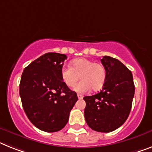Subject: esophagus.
Returning a JSON list of instances; mask_svg holds the SVG:
<instances>
[{"mask_svg":"<svg viewBox=\"0 0 152 152\" xmlns=\"http://www.w3.org/2000/svg\"><path fill=\"white\" fill-rule=\"evenodd\" d=\"M77 98H78L79 99H83V96H82V95H80V94H77Z\"/></svg>","mask_w":152,"mask_h":152,"instance_id":"esophagus-1","label":"esophagus"}]
</instances>
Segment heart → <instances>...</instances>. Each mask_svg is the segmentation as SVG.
<instances>
[{
  "label": "heart",
  "instance_id": "b5f03b06",
  "mask_svg": "<svg viewBox=\"0 0 152 152\" xmlns=\"http://www.w3.org/2000/svg\"><path fill=\"white\" fill-rule=\"evenodd\" d=\"M70 67H63L61 76L67 87H73L77 80L81 81L75 85L74 90L85 93L91 89H101L106 82V70L100 63H95L87 58L75 59L71 62Z\"/></svg>",
  "mask_w": 152,
  "mask_h": 152
}]
</instances>
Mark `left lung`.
<instances>
[{"instance_id": "1", "label": "left lung", "mask_w": 152, "mask_h": 152, "mask_svg": "<svg viewBox=\"0 0 152 152\" xmlns=\"http://www.w3.org/2000/svg\"><path fill=\"white\" fill-rule=\"evenodd\" d=\"M106 70L102 89L93 96H85V121L98 132L109 133L122 126L130 114L135 87L131 71L111 56L101 60Z\"/></svg>"}]
</instances>
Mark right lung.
Segmentation results:
<instances>
[{
	"label": "right lung",
	"mask_w": 152,
	"mask_h": 152,
	"mask_svg": "<svg viewBox=\"0 0 152 152\" xmlns=\"http://www.w3.org/2000/svg\"><path fill=\"white\" fill-rule=\"evenodd\" d=\"M65 54L47 53L24 69L19 94L26 116L34 126L46 132L65 126L77 100L61 76Z\"/></svg>",
	"instance_id": "right-lung-1"
}]
</instances>
